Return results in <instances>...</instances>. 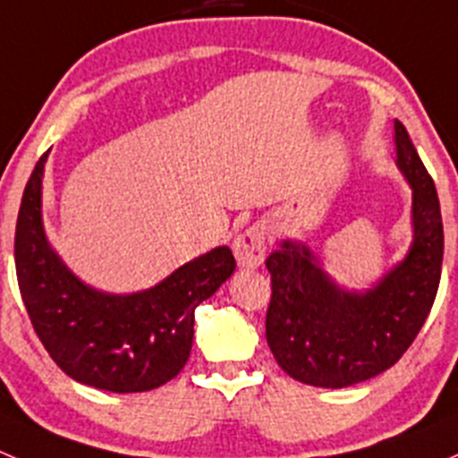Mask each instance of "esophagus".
I'll list each match as a JSON object with an SVG mask.
<instances>
[{
  "label": "esophagus",
  "instance_id": "esophagus-1",
  "mask_svg": "<svg viewBox=\"0 0 458 458\" xmlns=\"http://www.w3.org/2000/svg\"><path fill=\"white\" fill-rule=\"evenodd\" d=\"M267 251V227L264 223H253L233 240L235 260L242 268H258L264 262Z\"/></svg>",
  "mask_w": 458,
  "mask_h": 458
}]
</instances>
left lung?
Masks as SVG:
<instances>
[{"instance_id": "left-lung-1", "label": "left lung", "mask_w": 458, "mask_h": 458, "mask_svg": "<svg viewBox=\"0 0 458 458\" xmlns=\"http://www.w3.org/2000/svg\"><path fill=\"white\" fill-rule=\"evenodd\" d=\"M397 165L412 187L408 256L366 293H348L301 242L267 258V342L280 369L319 388H346L397 364L414 342L441 280L443 223L437 187L403 123L394 121Z\"/></svg>"}]
</instances>
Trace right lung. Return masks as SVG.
I'll list each match as a JSON object with an SVG mask.
<instances>
[{"instance_id": "1", "label": "right lung", "mask_w": 458, "mask_h": 458, "mask_svg": "<svg viewBox=\"0 0 458 458\" xmlns=\"http://www.w3.org/2000/svg\"><path fill=\"white\" fill-rule=\"evenodd\" d=\"M48 152L23 190L15 229L21 300L55 364L79 384L107 393H145L182 370L194 342V310L235 271L229 247L182 264L148 291L107 295L89 289L50 249L41 223Z\"/></svg>"}]
</instances>
